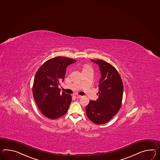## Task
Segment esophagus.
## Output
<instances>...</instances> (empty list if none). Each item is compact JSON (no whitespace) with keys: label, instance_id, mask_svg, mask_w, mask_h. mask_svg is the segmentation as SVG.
Here are the masks:
<instances>
[{"label":"esophagus","instance_id":"obj_1","mask_svg":"<svg viewBox=\"0 0 160 160\" xmlns=\"http://www.w3.org/2000/svg\"><path fill=\"white\" fill-rule=\"evenodd\" d=\"M73 97L75 98H80L82 97V96L78 95V94H74V95H73Z\"/></svg>","mask_w":160,"mask_h":160}]
</instances>
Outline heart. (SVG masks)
Instances as JSON below:
<instances>
[{
	"instance_id": "heart-1",
	"label": "heart",
	"mask_w": 160,
	"mask_h": 160,
	"mask_svg": "<svg viewBox=\"0 0 160 160\" xmlns=\"http://www.w3.org/2000/svg\"><path fill=\"white\" fill-rule=\"evenodd\" d=\"M91 69V68L87 65H85L84 66H83V70H86V69Z\"/></svg>"
}]
</instances>
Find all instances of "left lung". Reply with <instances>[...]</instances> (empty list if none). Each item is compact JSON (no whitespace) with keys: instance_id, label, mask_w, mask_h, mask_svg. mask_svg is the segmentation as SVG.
I'll return each instance as SVG.
<instances>
[{"instance_id":"8db88e82","label":"left lung","mask_w":160,"mask_h":160,"mask_svg":"<svg viewBox=\"0 0 160 160\" xmlns=\"http://www.w3.org/2000/svg\"><path fill=\"white\" fill-rule=\"evenodd\" d=\"M99 66L101 78L99 82V98L91 100L86 108V114L91 121L103 124L110 120L120 109L124 86L116 69L102 59L92 60Z\"/></svg>"}]
</instances>
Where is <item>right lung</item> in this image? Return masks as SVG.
I'll use <instances>...</instances> for the list:
<instances>
[{
  "label": "right lung",
  "mask_w": 160,
  "mask_h": 160,
  "mask_svg": "<svg viewBox=\"0 0 160 160\" xmlns=\"http://www.w3.org/2000/svg\"><path fill=\"white\" fill-rule=\"evenodd\" d=\"M76 62L62 57L50 59L39 68L35 76L32 91L36 103L44 116L54 120L67 112L72 96L60 92L58 86L64 80L66 68Z\"/></svg>",
  "instance_id": "right-lung-1"
}]
</instances>
